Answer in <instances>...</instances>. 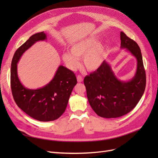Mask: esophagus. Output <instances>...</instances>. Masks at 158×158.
<instances>
[{
	"mask_svg": "<svg viewBox=\"0 0 158 158\" xmlns=\"http://www.w3.org/2000/svg\"><path fill=\"white\" fill-rule=\"evenodd\" d=\"M77 81L78 82H83V78L81 76L78 75L77 76Z\"/></svg>",
	"mask_w": 158,
	"mask_h": 158,
	"instance_id": "34e87169",
	"label": "esophagus"
}]
</instances>
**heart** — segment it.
<instances>
[{
	"label": "heart",
	"mask_w": 158,
	"mask_h": 158,
	"mask_svg": "<svg viewBox=\"0 0 158 158\" xmlns=\"http://www.w3.org/2000/svg\"><path fill=\"white\" fill-rule=\"evenodd\" d=\"M98 42V37H89L75 43L71 47V52L63 54V61L69 68L74 70L80 65L78 59L83 58L85 69L89 71L97 70L106 56V47Z\"/></svg>",
	"instance_id": "1"
}]
</instances>
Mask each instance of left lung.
<instances>
[{"label":"left lung","mask_w":158,"mask_h":158,"mask_svg":"<svg viewBox=\"0 0 158 158\" xmlns=\"http://www.w3.org/2000/svg\"><path fill=\"white\" fill-rule=\"evenodd\" d=\"M120 35L121 48L127 49L136 59L135 76L128 82L118 80L111 66L104 60L97 70L84 80L90 106L98 115L103 118L120 117L132 111L146 88V73L140 47L124 32Z\"/></svg>","instance_id":"obj_1"}]
</instances>
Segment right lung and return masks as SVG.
I'll return each instance as SVG.
<instances>
[{"label": "right lung", "mask_w": 158, "mask_h": 158, "mask_svg": "<svg viewBox=\"0 0 158 158\" xmlns=\"http://www.w3.org/2000/svg\"><path fill=\"white\" fill-rule=\"evenodd\" d=\"M47 40L44 31L31 35L16 51L10 69V85L14 101L23 112L37 121H55L65 111L70 95L77 80L73 71L60 65L53 78L45 86L25 88L18 78L17 64L23 52L39 41Z\"/></svg>", "instance_id": "right-lung-1"}]
</instances>
